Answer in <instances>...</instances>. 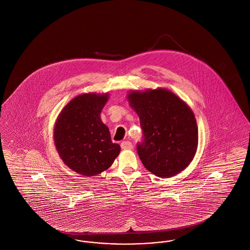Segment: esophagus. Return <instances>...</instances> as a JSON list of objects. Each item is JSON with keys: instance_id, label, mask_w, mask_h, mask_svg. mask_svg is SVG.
<instances>
[{"instance_id": "34e87169", "label": "esophagus", "mask_w": 250, "mask_h": 250, "mask_svg": "<svg viewBox=\"0 0 250 250\" xmlns=\"http://www.w3.org/2000/svg\"><path fill=\"white\" fill-rule=\"evenodd\" d=\"M121 147H122L123 150H131L133 148V145H132V143L130 142L125 141V142L121 143Z\"/></svg>"}]
</instances>
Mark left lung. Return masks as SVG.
Listing matches in <instances>:
<instances>
[{
  "mask_svg": "<svg viewBox=\"0 0 250 250\" xmlns=\"http://www.w3.org/2000/svg\"><path fill=\"white\" fill-rule=\"evenodd\" d=\"M127 99L143 129V142L137 144V151L143 166L161 178L184 170L198 147V126L190 107L162 88L132 91Z\"/></svg>",
  "mask_w": 250,
  "mask_h": 250,
  "instance_id": "1",
  "label": "left lung"
}]
</instances>
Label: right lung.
I'll list each match as a JSON object with an SVG mask.
<instances>
[{
	"label": "right lung",
	"instance_id": "right-lung-1",
	"mask_svg": "<svg viewBox=\"0 0 250 250\" xmlns=\"http://www.w3.org/2000/svg\"><path fill=\"white\" fill-rule=\"evenodd\" d=\"M108 94H83L62 108L54 126V143L60 157L72 170L95 176L112 165L121 150L113 143L100 113Z\"/></svg>",
	"mask_w": 250,
	"mask_h": 250
}]
</instances>
